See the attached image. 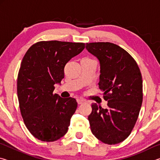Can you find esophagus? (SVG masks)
I'll use <instances>...</instances> for the list:
<instances>
[{
    "label": "esophagus",
    "instance_id": "obj_1",
    "mask_svg": "<svg viewBox=\"0 0 160 160\" xmlns=\"http://www.w3.org/2000/svg\"><path fill=\"white\" fill-rule=\"evenodd\" d=\"M77 102H78V104H83V103H85L86 102V100L84 99L80 98V99H77Z\"/></svg>",
    "mask_w": 160,
    "mask_h": 160
}]
</instances>
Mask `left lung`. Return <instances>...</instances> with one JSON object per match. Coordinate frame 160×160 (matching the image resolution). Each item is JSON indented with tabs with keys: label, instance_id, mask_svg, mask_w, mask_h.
Segmentation results:
<instances>
[{
	"label": "left lung",
	"instance_id": "1",
	"mask_svg": "<svg viewBox=\"0 0 160 160\" xmlns=\"http://www.w3.org/2000/svg\"><path fill=\"white\" fill-rule=\"evenodd\" d=\"M86 49L100 64L99 88L108 102L107 109L92 103L88 116L91 131L109 145L123 141L131 134L142 102V80L134 58L110 42L87 43Z\"/></svg>",
	"mask_w": 160,
	"mask_h": 160
}]
</instances>
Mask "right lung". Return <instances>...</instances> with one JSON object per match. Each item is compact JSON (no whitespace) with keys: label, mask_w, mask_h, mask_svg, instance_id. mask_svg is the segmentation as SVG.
<instances>
[{"label":"right lung","mask_w":160,"mask_h":160,"mask_svg":"<svg viewBox=\"0 0 160 160\" xmlns=\"http://www.w3.org/2000/svg\"><path fill=\"white\" fill-rule=\"evenodd\" d=\"M84 43L43 41L32 46L18 72L20 109L29 131L38 140L53 142L68 132L78 103L53 94L64 78V67L85 48Z\"/></svg>","instance_id":"right-lung-1"}]
</instances>
